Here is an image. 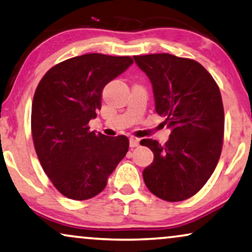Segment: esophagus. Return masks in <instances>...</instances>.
Wrapping results in <instances>:
<instances>
[{"mask_svg": "<svg viewBox=\"0 0 252 252\" xmlns=\"http://www.w3.org/2000/svg\"><path fill=\"white\" fill-rule=\"evenodd\" d=\"M139 139H135V137H130L129 139V146H130V148H135V147H137L139 146Z\"/></svg>", "mask_w": 252, "mask_h": 252, "instance_id": "obj_1", "label": "esophagus"}]
</instances>
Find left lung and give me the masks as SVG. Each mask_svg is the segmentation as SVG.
<instances>
[{
  "label": "left lung",
  "instance_id": "1",
  "mask_svg": "<svg viewBox=\"0 0 252 252\" xmlns=\"http://www.w3.org/2000/svg\"><path fill=\"white\" fill-rule=\"evenodd\" d=\"M154 89L156 112L172 129L164 146L143 139L154 153L144 168L148 189L164 201H185L206 184L222 149L225 116L218 85L198 62L171 54L134 56Z\"/></svg>",
  "mask_w": 252,
  "mask_h": 252
}]
</instances>
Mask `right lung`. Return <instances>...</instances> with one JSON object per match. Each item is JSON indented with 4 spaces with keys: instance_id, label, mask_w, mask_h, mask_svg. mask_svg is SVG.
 <instances>
[{
    "instance_id": "obj_1",
    "label": "right lung",
    "mask_w": 252,
    "mask_h": 252,
    "mask_svg": "<svg viewBox=\"0 0 252 252\" xmlns=\"http://www.w3.org/2000/svg\"><path fill=\"white\" fill-rule=\"evenodd\" d=\"M133 63L129 56L86 54L58 63L34 93L31 127L41 166L55 188L74 201L105 188L109 175L128 151L125 135L92 132L105 85Z\"/></svg>"
}]
</instances>
